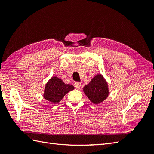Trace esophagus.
<instances>
[{
  "label": "esophagus",
  "instance_id": "1",
  "mask_svg": "<svg viewBox=\"0 0 154 154\" xmlns=\"http://www.w3.org/2000/svg\"><path fill=\"white\" fill-rule=\"evenodd\" d=\"M81 86H82V84L80 82H76L74 83V87H75L77 89H79V88L81 87Z\"/></svg>",
  "mask_w": 154,
  "mask_h": 154
}]
</instances>
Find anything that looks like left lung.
<instances>
[{"label":"left lung","instance_id":"obj_1","mask_svg":"<svg viewBox=\"0 0 154 154\" xmlns=\"http://www.w3.org/2000/svg\"><path fill=\"white\" fill-rule=\"evenodd\" d=\"M83 91L89 100L95 105L105 101L109 94L108 83L100 73L93 77L91 82L83 87Z\"/></svg>","mask_w":154,"mask_h":154}]
</instances>
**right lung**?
Wrapping results in <instances>:
<instances>
[{"mask_svg": "<svg viewBox=\"0 0 154 154\" xmlns=\"http://www.w3.org/2000/svg\"><path fill=\"white\" fill-rule=\"evenodd\" d=\"M74 89L73 85L66 84L57 76H53L46 83L43 97L51 103L57 104L63 99L65 95Z\"/></svg>", "mask_w": 154, "mask_h": 154, "instance_id": "obj_1", "label": "right lung"}]
</instances>
